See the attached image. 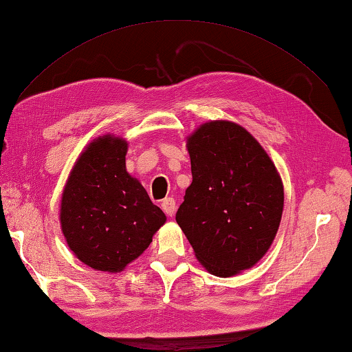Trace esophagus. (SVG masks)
<instances>
[{"mask_svg": "<svg viewBox=\"0 0 352 352\" xmlns=\"http://www.w3.org/2000/svg\"><path fill=\"white\" fill-rule=\"evenodd\" d=\"M162 209L164 210V213L169 217H174L175 213V199L174 198H164L162 201Z\"/></svg>", "mask_w": 352, "mask_h": 352, "instance_id": "1", "label": "esophagus"}]
</instances>
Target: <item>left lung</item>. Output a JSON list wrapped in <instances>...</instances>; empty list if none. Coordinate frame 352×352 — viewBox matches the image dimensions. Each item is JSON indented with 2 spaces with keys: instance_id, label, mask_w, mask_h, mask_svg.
<instances>
[{
  "instance_id": "obj_1",
  "label": "left lung",
  "mask_w": 352,
  "mask_h": 352,
  "mask_svg": "<svg viewBox=\"0 0 352 352\" xmlns=\"http://www.w3.org/2000/svg\"><path fill=\"white\" fill-rule=\"evenodd\" d=\"M192 183L175 219L215 276L253 267L270 249L284 188L270 157L236 123H204L188 139Z\"/></svg>"
}]
</instances>
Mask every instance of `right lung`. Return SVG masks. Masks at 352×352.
I'll return each mask as SVG.
<instances>
[{
	"label": "right lung",
	"instance_id": "1",
	"mask_svg": "<svg viewBox=\"0 0 352 352\" xmlns=\"http://www.w3.org/2000/svg\"><path fill=\"white\" fill-rule=\"evenodd\" d=\"M128 143L103 135L76 162L60 201L67 244L94 270L117 273L139 258L166 221L139 180L126 172Z\"/></svg>",
	"mask_w": 352,
	"mask_h": 352
}]
</instances>
